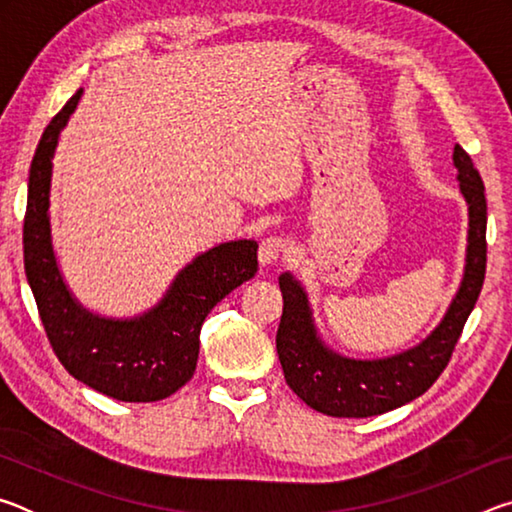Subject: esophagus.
<instances>
[{"instance_id":"obj_1","label":"esophagus","mask_w":512,"mask_h":512,"mask_svg":"<svg viewBox=\"0 0 512 512\" xmlns=\"http://www.w3.org/2000/svg\"><path fill=\"white\" fill-rule=\"evenodd\" d=\"M259 262L262 266H271L277 262H284L291 255V246L289 241L284 237H266L262 239V244H259Z\"/></svg>"}]
</instances>
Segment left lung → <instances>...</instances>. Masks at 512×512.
I'll return each mask as SVG.
<instances>
[{
	"label": "left lung",
	"mask_w": 512,
	"mask_h": 512,
	"mask_svg": "<svg viewBox=\"0 0 512 512\" xmlns=\"http://www.w3.org/2000/svg\"><path fill=\"white\" fill-rule=\"evenodd\" d=\"M454 167L461 192L470 207L465 275L452 307L420 345L377 361H354L327 350L316 336L309 302L291 273L280 275L282 318L275 345L284 379L293 393L311 409L334 418H370L420 397L447 368L467 316L479 300L488 262L485 225L488 205L485 187L474 162L461 144L454 146Z\"/></svg>",
	"instance_id": "obj_1"
}]
</instances>
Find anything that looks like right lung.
Listing matches in <instances>:
<instances>
[{"label": "right lung", "mask_w": 512, "mask_h": 512, "mask_svg": "<svg viewBox=\"0 0 512 512\" xmlns=\"http://www.w3.org/2000/svg\"><path fill=\"white\" fill-rule=\"evenodd\" d=\"M83 90L42 133L29 169L24 271L58 361L74 379L119 402H158L192 379L201 327L232 289L257 273L255 241H230L198 255L158 307L140 318L108 320L85 311L65 287L49 230L51 158Z\"/></svg>", "instance_id": "obj_1"}]
</instances>
